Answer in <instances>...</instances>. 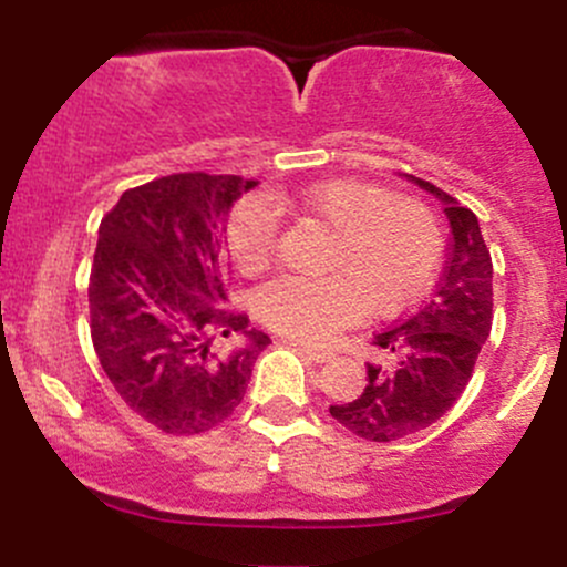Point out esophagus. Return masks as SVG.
I'll use <instances>...</instances> for the list:
<instances>
[{"mask_svg": "<svg viewBox=\"0 0 567 567\" xmlns=\"http://www.w3.org/2000/svg\"><path fill=\"white\" fill-rule=\"evenodd\" d=\"M301 351L306 357H309L311 362H317V365H322V362H330L333 360V351H328V349H311V347H301Z\"/></svg>", "mask_w": 567, "mask_h": 567, "instance_id": "1", "label": "esophagus"}]
</instances>
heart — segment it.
<instances>
[{"instance_id": "obj_1", "label": "heart", "mask_w": 567, "mask_h": 567, "mask_svg": "<svg viewBox=\"0 0 567 567\" xmlns=\"http://www.w3.org/2000/svg\"><path fill=\"white\" fill-rule=\"evenodd\" d=\"M269 205L292 207L338 229L330 277H279L256 292L258 317L277 333L306 343L330 341L365 311L392 315L429 288L445 250L442 229L421 202L394 197L365 181L333 178L275 194ZM261 199H247L231 213L226 245L234 264L252 275L271 261L277 220Z\"/></svg>"}]
</instances>
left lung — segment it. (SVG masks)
<instances>
[{"instance_id":"8db88e82","label":"left lung","mask_w":567,"mask_h":567,"mask_svg":"<svg viewBox=\"0 0 567 567\" xmlns=\"http://www.w3.org/2000/svg\"><path fill=\"white\" fill-rule=\"evenodd\" d=\"M405 178L445 205L451 247L437 290L405 320L375 333L386 360L368 362L362 394L330 405L338 424L373 442L402 440L440 421L464 394L493 324V264L477 216L429 181Z\"/></svg>"}]
</instances>
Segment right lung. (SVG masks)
Listing matches in <instances>:
<instances>
[{"mask_svg": "<svg viewBox=\"0 0 567 567\" xmlns=\"http://www.w3.org/2000/svg\"><path fill=\"white\" fill-rule=\"evenodd\" d=\"M239 175L178 173L130 188L101 220L90 275V333L103 373L167 434L218 426L243 402L271 338L226 309V218ZM216 337H239L220 355Z\"/></svg>", "mask_w": 567, "mask_h": 567, "instance_id": "obj_1", "label": "right lung"}]
</instances>
